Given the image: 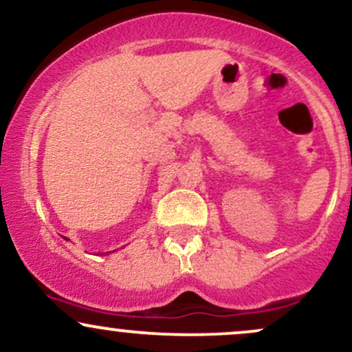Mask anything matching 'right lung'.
<instances>
[{
	"label": "right lung",
	"instance_id": "right-lung-1",
	"mask_svg": "<svg viewBox=\"0 0 352 352\" xmlns=\"http://www.w3.org/2000/svg\"><path fill=\"white\" fill-rule=\"evenodd\" d=\"M66 240H67V238H66Z\"/></svg>",
	"mask_w": 352,
	"mask_h": 352
}]
</instances>
